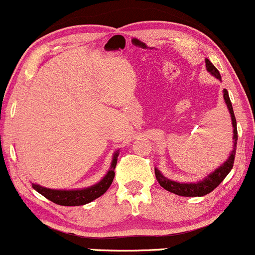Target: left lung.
<instances>
[{"instance_id":"1","label":"left lung","mask_w":255,"mask_h":255,"mask_svg":"<svg viewBox=\"0 0 255 255\" xmlns=\"http://www.w3.org/2000/svg\"><path fill=\"white\" fill-rule=\"evenodd\" d=\"M205 67H207V70L212 75H214L216 79L221 80V75L219 73V70L213 65V63L209 61V59H205ZM224 100H225V103L227 106V109L230 112V116H231L232 120V128H234V148H232L231 153H230L229 158H227L225 163L223 165L219 166L218 169H215L212 174L208 175L207 177L198 182H190V183H181L172 181V180L168 179V177L164 176L161 172L158 170L157 168L154 169L155 177H157L158 182L164 190L169 191V192L179 194V196L183 197H202L205 196V194L210 193L213 190H215L223 180L225 179L230 171H231L232 166H234L235 161V154H236V147H237V123L236 118H235L234 108H232L231 101H230L229 92H227L226 89H224Z\"/></svg>"}]
</instances>
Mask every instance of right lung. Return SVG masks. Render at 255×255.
Returning <instances> with one entry per match:
<instances>
[{"label":"right lung","mask_w":255,"mask_h":255,"mask_svg":"<svg viewBox=\"0 0 255 255\" xmlns=\"http://www.w3.org/2000/svg\"><path fill=\"white\" fill-rule=\"evenodd\" d=\"M118 155H119V150H117L112 159L111 169L106 174V176L97 182L94 186H90L87 188H81V190H51V188L42 187V186L32 183V188L37 191L43 197L50 199L53 203L59 205H65V207H75V205H84L90 203V202L95 201L96 198L102 196L112 185L114 179V169H116Z\"/></svg>","instance_id":"1"}]
</instances>
